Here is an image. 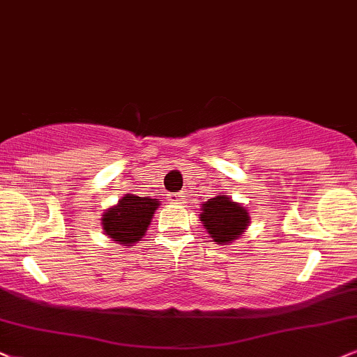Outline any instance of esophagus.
<instances>
[{
	"label": "esophagus",
	"mask_w": 357,
	"mask_h": 357,
	"mask_svg": "<svg viewBox=\"0 0 357 357\" xmlns=\"http://www.w3.org/2000/svg\"><path fill=\"white\" fill-rule=\"evenodd\" d=\"M169 201L173 202V204H183V202H184V194L183 192L169 194Z\"/></svg>",
	"instance_id": "34e87169"
}]
</instances>
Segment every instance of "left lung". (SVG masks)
<instances>
[{
    "label": "left lung",
    "instance_id": "8db88e82",
    "mask_svg": "<svg viewBox=\"0 0 357 357\" xmlns=\"http://www.w3.org/2000/svg\"><path fill=\"white\" fill-rule=\"evenodd\" d=\"M199 219L209 237L219 245L241 238L250 224L249 211L225 192H218L201 204Z\"/></svg>",
    "mask_w": 357,
    "mask_h": 357
}]
</instances>
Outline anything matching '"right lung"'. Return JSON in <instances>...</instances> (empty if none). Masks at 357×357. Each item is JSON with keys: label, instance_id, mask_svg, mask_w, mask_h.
<instances>
[{"label": "right lung", "instance_id": "1", "mask_svg": "<svg viewBox=\"0 0 357 357\" xmlns=\"http://www.w3.org/2000/svg\"><path fill=\"white\" fill-rule=\"evenodd\" d=\"M160 201L139 197L137 194H125L115 206L103 212V234L120 245L132 247L138 243L150 227L153 215Z\"/></svg>", "mask_w": 357, "mask_h": 357}]
</instances>
